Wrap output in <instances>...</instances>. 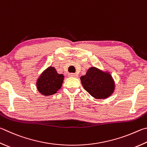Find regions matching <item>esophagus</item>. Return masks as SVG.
<instances>
[{
  "label": "esophagus",
  "instance_id": "34e87169",
  "mask_svg": "<svg viewBox=\"0 0 147 147\" xmlns=\"http://www.w3.org/2000/svg\"><path fill=\"white\" fill-rule=\"evenodd\" d=\"M69 77H74V78H76V77H77L78 76H77V74L75 73H69Z\"/></svg>",
  "mask_w": 147,
  "mask_h": 147
}]
</instances>
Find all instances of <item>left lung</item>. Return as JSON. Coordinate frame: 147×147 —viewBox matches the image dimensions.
<instances>
[{
	"instance_id": "8db88e82",
	"label": "left lung",
	"mask_w": 147,
	"mask_h": 147,
	"mask_svg": "<svg viewBox=\"0 0 147 147\" xmlns=\"http://www.w3.org/2000/svg\"><path fill=\"white\" fill-rule=\"evenodd\" d=\"M84 89L96 99H105L113 94L115 84L109 73L95 67L88 69L86 74L80 77Z\"/></svg>"
}]
</instances>
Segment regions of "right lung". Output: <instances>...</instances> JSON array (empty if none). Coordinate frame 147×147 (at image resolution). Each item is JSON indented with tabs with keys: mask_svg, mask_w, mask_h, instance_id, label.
<instances>
[{
	"mask_svg": "<svg viewBox=\"0 0 147 147\" xmlns=\"http://www.w3.org/2000/svg\"><path fill=\"white\" fill-rule=\"evenodd\" d=\"M64 76L57 73L53 67H49L37 80L36 87L44 96H51L57 93L62 85Z\"/></svg>",
	"mask_w": 147,
	"mask_h": 147,
	"instance_id": "add662e5",
	"label": "right lung"
}]
</instances>
